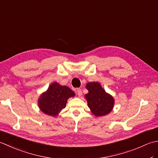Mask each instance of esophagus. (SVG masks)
Returning a JSON list of instances; mask_svg holds the SVG:
<instances>
[{"label": "esophagus", "instance_id": "esophagus-1", "mask_svg": "<svg viewBox=\"0 0 158 158\" xmlns=\"http://www.w3.org/2000/svg\"><path fill=\"white\" fill-rule=\"evenodd\" d=\"M75 92L77 93V94L78 95L79 97H80V96L82 95V91H81V89H80V88H77L76 90H75Z\"/></svg>", "mask_w": 158, "mask_h": 158}]
</instances>
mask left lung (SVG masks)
I'll return each mask as SVG.
<instances>
[{"instance_id": "obj_1", "label": "left lung", "mask_w": 158, "mask_h": 158, "mask_svg": "<svg viewBox=\"0 0 158 158\" xmlns=\"http://www.w3.org/2000/svg\"><path fill=\"white\" fill-rule=\"evenodd\" d=\"M88 94L85 96L89 108L94 115L100 117L109 113L113 108V97L106 94L98 82L88 83L86 85Z\"/></svg>"}]
</instances>
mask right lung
Returning <instances> with one entry per match:
<instances>
[{
    "label": "right lung",
    "mask_w": 158,
    "mask_h": 158,
    "mask_svg": "<svg viewBox=\"0 0 158 158\" xmlns=\"http://www.w3.org/2000/svg\"><path fill=\"white\" fill-rule=\"evenodd\" d=\"M74 96L75 93L68 87L53 83L40 97L39 106L47 115L55 117L65 108L67 100Z\"/></svg>",
    "instance_id": "obj_1"
}]
</instances>
